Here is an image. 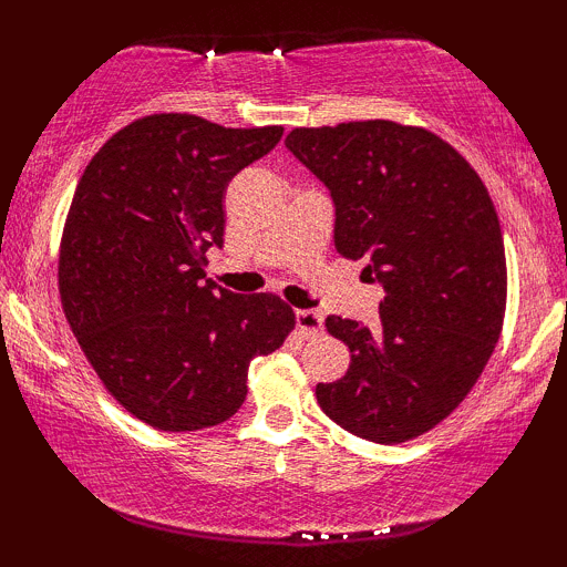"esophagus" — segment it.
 Segmentation results:
<instances>
[{"label":"esophagus","instance_id":"esophagus-1","mask_svg":"<svg viewBox=\"0 0 567 567\" xmlns=\"http://www.w3.org/2000/svg\"><path fill=\"white\" fill-rule=\"evenodd\" d=\"M297 328L305 336H317L324 328V317L317 309H297Z\"/></svg>","mask_w":567,"mask_h":567}]
</instances>
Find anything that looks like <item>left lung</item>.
Listing matches in <instances>:
<instances>
[{
  "instance_id": "left-lung-1",
  "label": "left lung",
  "mask_w": 567,
  "mask_h": 567,
  "mask_svg": "<svg viewBox=\"0 0 567 567\" xmlns=\"http://www.w3.org/2000/svg\"><path fill=\"white\" fill-rule=\"evenodd\" d=\"M286 146L328 185L336 250L384 289L374 330L324 320L351 367L317 402L377 444L421 436L467 398L503 330L506 250L485 183L444 138L394 121L293 128Z\"/></svg>"
}]
</instances>
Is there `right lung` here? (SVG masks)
<instances>
[{
  "mask_svg": "<svg viewBox=\"0 0 567 567\" xmlns=\"http://www.w3.org/2000/svg\"><path fill=\"white\" fill-rule=\"evenodd\" d=\"M281 136V126L144 115L107 138L76 183L61 235V307L105 390L152 429L200 431L235 415L250 361L297 324L276 293L243 297L206 281L229 181Z\"/></svg>",
  "mask_w": 567,
  "mask_h": 567,
  "instance_id": "1",
  "label": "right lung"
}]
</instances>
